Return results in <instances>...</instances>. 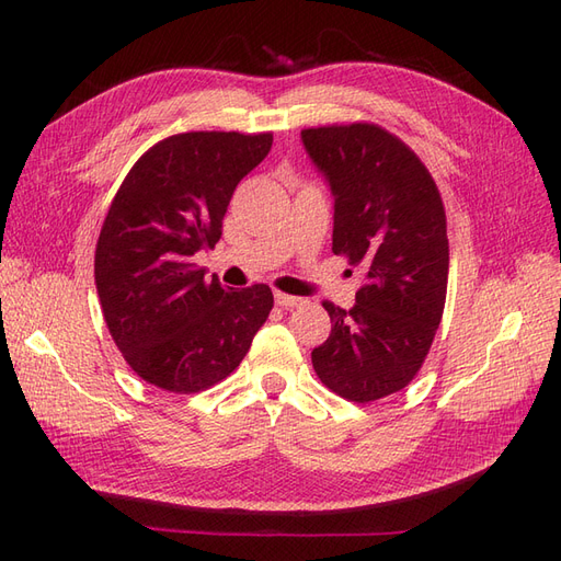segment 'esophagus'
Here are the masks:
<instances>
[{
  "label": "esophagus",
  "mask_w": 561,
  "mask_h": 561,
  "mask_svg": "<svg viewBox=\"0 0 561 561\" xmlns=\"http://www.w3.org/2000/svg\"><path fill=\"white\" fill-rule=\"evenodd\" d=\"M304 299L301 297H295V295H285V293H276V304L283 309H295L299 307Z\"/></svg>",
  "instance_id": "esophagus-1"
}]
</instances>
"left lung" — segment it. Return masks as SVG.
<instances>
[{
	"mask_svg": "<svg viewBox=\"0 0 561 561\" xmlns=\"http://www.w3.org/2000/svg\"><path fill=\"white\" fill-rule=\"evenodd\" d=\"M334 196V254L363 266L353 309L332 301L328 342L313 348L318 379L351 402L410 383L443 320L449 241L443 198L414 151L375 124L301 130Z\"/></svg>",
	"mask_w": 561,
	"mask_h": 561,
	"instance_id": "8db88e82",
	"label": "left lung"
}]
</instances>
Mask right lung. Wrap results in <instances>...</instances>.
Segmentation results:
<instances>
[{"instance_id": "1", "label": "right lung", "mask_w": 561, "mask_h": 561, "mask_svg": "<svg viewBox=\"0 0 561 561\" xmlns=\"http://www.w3.org/2000/svg\"><path fill=\"white\" fill-rule=\"evenodd\" d=\"M271 142V133L171 135L118 186L95 248V285L114 344L147 383L171 393L215 386L268 318V285L229 290L206 280L194 254L215 248L233 190Z\"/></svg>"}]
</instances>
